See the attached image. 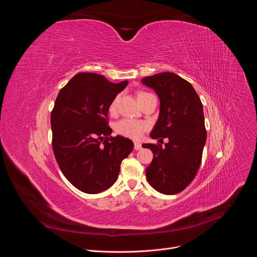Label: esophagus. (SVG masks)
Here are the masks:
<instances>
[{"label": "esophagus", "instance_id": "34e87169", "mask_svg": "<svg viewBox=\"0 0 257 257\" xmlns=\"http://www.w3.org/2000/svg\"><path fill=\"white\" fill-rule=\"evenodd\" d=\"M141 149V143L139 142H134V150L139 151Z\"/></svg>", "mask_w": 257, "mask_h": 257}]
</instances>
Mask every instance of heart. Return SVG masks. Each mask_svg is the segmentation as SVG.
<instances>
[{
	"mask_svg": "<svg viewBox=\"0 0 257 257\" xmlns=\"http://www.w3.org/2000/svg\"><path fill=\"white\" fill-rule=\"evenodd\" d=\"M146 94H148V92L139 91L137 93L138 100H140ZM118 102H119V96L117 95V96L114 97V99L111 101V103H109V105H108L109 114H115L116 113L117 107H118ZM148 127H149V125L146 124L145 122H142V121H136V120H131V119H123L115 125V131H116L117 134H119L121 136L138 140L142 137L143 133L146 131Z\"/></svg>",
	"mask_w": 257,
	"mask_h": 257,
	"instance_id": "heart-1",
	"label": "heart"
}]
</instances>
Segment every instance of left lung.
<instances>
[{
  "label": "left lung",
  "mask_w": 257,
  "mask_h": 257,
  "mask_svg": "<svg viewBox=\"0 0 257 257\" xmlns=\"http://www.w3.org/2000/svg\"><path fill=\"white\" fill-rule=\"evenodd\" d=\"M141 82L153 88L161 101L159 120L151 137L169 142L146 143L154 154L146 168V179L157 191L173 195L184 190L195 178L201 164L206 130L202 102L187 80L175 73L163 72Z\"/></svg>",
  "instance_id": "left-lung-1"
}]
</instances>
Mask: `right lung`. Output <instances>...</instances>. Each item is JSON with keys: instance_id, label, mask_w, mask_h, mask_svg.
<instances>
[{"instance_id": "right-lung-1", "label": "right lung", "mask_w": 257, "mask_h": 257, "mask_svg": "<svg viewBox=\"0 0 257 257\" xmlns=\"http://www.w3.org/2000/svg\"><path fill=\"white\" fill-rule=\"evenodd\" d=\"M128 81L112 83L95 73H78L59 92L51 114L52 145L66 179L78 190L96 194L116 182L133 142L111 136L108 105Z\"/></svg>"}]
</instances>
